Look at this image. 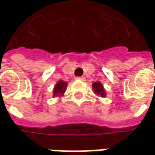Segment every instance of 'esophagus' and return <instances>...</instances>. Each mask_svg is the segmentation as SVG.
Instances as JSON below:
<instances>
[{
	"mask_svg": "<svg viewBox=\"0 0 155 155\" xmlns=\"http://www.w3.org/2000/svg\"><path fill=\"white\" fill-rule=\"evenodd\" d=\"M76 78H77V79H78V80H82V81L85 80V78H84V77H77Z\"/></svg>",
	"mask_w": 155,
	"mask_h": 155,
	"instance_id": "1",
	"label": "esophagus"
}]
</instances>
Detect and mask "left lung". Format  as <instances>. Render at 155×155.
Returning a JSON list of instances; mask_svg holds the SVG:
<instances>
[{"label":"left lung","instance_id":"left-lung-1","mask_svg":"<svg viewBox=\"0 0 155 155\" xmlns=\"http://www.w3.org/2000/svg\"><path fill=\"white\" fill-rule=\"evenodd\" d=\"M92 88L95 94H97L98 96H101L102 97H104L106 96V92L104 91V86H103V84L100 82H95V83H93Z\"/></svg>","mask_w":155,"mask_h":155}]
</instances>
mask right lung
<instances>
[{"mask_svg":"<svg viewBox=\"0 0 155 155\" xmlns=\"http://www.w3.org/2000/svg\"><path fill=\"white\" fill-rule=\"evenodd\" d=\"M66 87H67L66 82H64L63 80L58 81L54 87V89H53V97L62 96L66 90Z\"/></svg>","mask_w":155,"mask_h":155,"instance_id":"right-lung-1","label":"right lung"}]
</instances>
